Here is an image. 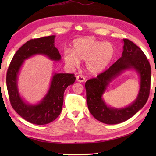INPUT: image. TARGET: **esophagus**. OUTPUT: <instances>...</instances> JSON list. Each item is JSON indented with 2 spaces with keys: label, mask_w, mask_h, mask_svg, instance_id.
I'll return each instance as SVG.
<instances>
[{
  "label": "esophagus",
  "mask_w": 156,
  "mask_h": 156,
  "mask_svg": "<svg viewBox=\"0 0 156 156\" xmlns=\"http://www.w3.org/2000/svg\"><path fill=\"white\" fill-rule=\"evenodd\" d=\"M76 80H77V81L79 82V83H84V82H85V78L82 76H78L77 77H76Z\"/></svg>",
  "instance_id": "esophagus-1"
}]
</instances>
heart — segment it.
Wrapping results in <instances>:
<instances>
[{
    "label": "heart",
    "instance_id": "heart-1",
    "mask_svg": "<svg viewBox=\"0 0 156 156\" xmlns=\"http://www.w3.org/2000/svg\"><path fill=\"white\" fill-rule=\"evenodd\" d=\"M114 55L115 48L112 43L92 38H82L73 42L72 50H65L63 60L72 69L77 67L80 61H85L88 72L96 75L109 66Z\"/></svg>",
    "mask_w": 156,
    "mask_h": 156
}]
</instances>
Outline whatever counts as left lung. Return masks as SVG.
Here are the masks:
<instances>
[{"label": "left lung", "instance_id": "1", "mask_svg": "<svg viewBox=\"0 0 156 156\" xmlns=\"http://www.w3.org/2000/svg\"><path fill=\"white\" fill-rule=\"evenodd\" d=\"M123 51L114 64L96 78L86 82L87 102L92 115L100 122L115 125L125 122L140 110L148 100L151 84V66L140 48L128 39H123ZM133 70L139 76L140 88L132 103L122 108L111 107L103 98V94L111 82L125 70Z\"/></svg>", "mask_w": 156, "mask_h": 156}]
</instances>
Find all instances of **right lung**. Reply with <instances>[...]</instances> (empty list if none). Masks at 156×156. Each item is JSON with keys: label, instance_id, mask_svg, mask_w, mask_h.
<instances>
[{"label": "right lung", "instance_id": "obj_1", "mask_svg": "<svg viewBox=\"0 0 156 156\" xmlns=\"http://www.w3.org/2000/svg\"><path fill=\"white\" fill-rule=\"evenodd\" d=\"M55 37L49 36L27 41L14 54L7 70V88L13 109L25 120L35 125H46L58 117L62 111L65 89L76 80L73 74L54 72L48 91L38 102L28 103L20 96L18 76L26 60L36 55H43L52 61L61 60L54 44Z\"/></svg>", "mask_w": 156, "mask_h": 156}]
</instances>
